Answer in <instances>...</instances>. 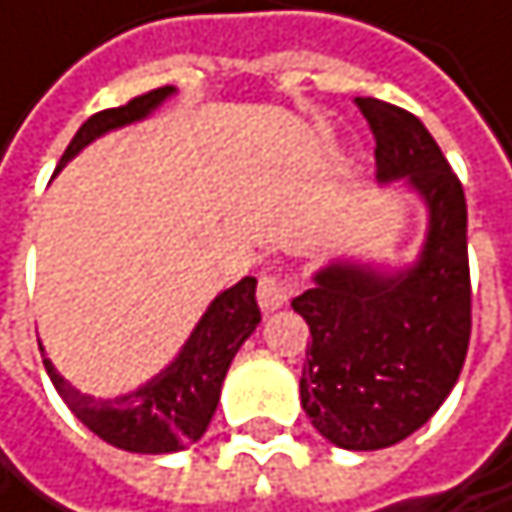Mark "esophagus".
Segmentation results:
<instances>
[{"label": "esophagus", "mask_w": 512, "mask_h": 512, "mask_svg": "<svg viewBox=\"0 0 512 512\" xmlns=\"http://www.w3.org/2000/svg\"><path fill=\"white\" fill-rule=\"evenodd\" d=\"M294 288H297V282L288 273H267V276H261V282H258V303H261V309L264 312H276V309L288 306V300L294 297Z\"/></svg>", "instance_id": "1"}]
</instances>
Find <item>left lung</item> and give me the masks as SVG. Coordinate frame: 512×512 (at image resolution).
I'll use <instances>...</instances> for the list:
<instances>
[{
	"mask_svg": "<svg viewBox=\"0 0 512 512\" xmlns=\"http://www.w3.org/2000/svg\"><path fill=\"white\" fill-rule=\"evenodd\" d=\"M375 137L378 179L408 176L429 203V239L411 273L327 267L291 306L312 342L300 378L312 426L345 450H381L417 432L450 396L471 342L468 206L426 125L387 101L354 98Z\"/></svg>",
	"mask_w": 512,
	"mask_h": 512,
	"instance_id": "8db88e82",
	"label": "left lung"
}]
</instances>
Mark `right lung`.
Listing matches in <instances>:
<instances>
[{
	"instance_id": "right-lung-1",
	"label": "right lung",
	"mask_w": 512,
	"mask_h": 512,
	"mask_svg": "<svg viewBox=\"0 0 512 512\" xmlns=\"http://www.w3.org/2000/svg\"><path fill=\"white\" fill-rule=\"evenodd\" d=\"M170 92H173L170 86H158L152 92L131 98L122 107L92 113L71 137L59 167L68 158H74L98 134L146 116ZM254 288H258V279L245 276L239 285H233L230 291L215 297L212 306L206 309V315L200 318L197 330L185 342L182 354L176 357V363L131 396L101 402V399L77 393L53 369L50 360H44V369H47L56 393L62 396V402L101 441H107L119 450H131V453L185 450L206 432V426L215 414V405L221 396V381L230 369V360L261 321Z\"/></svg>"
}]
</instances>
